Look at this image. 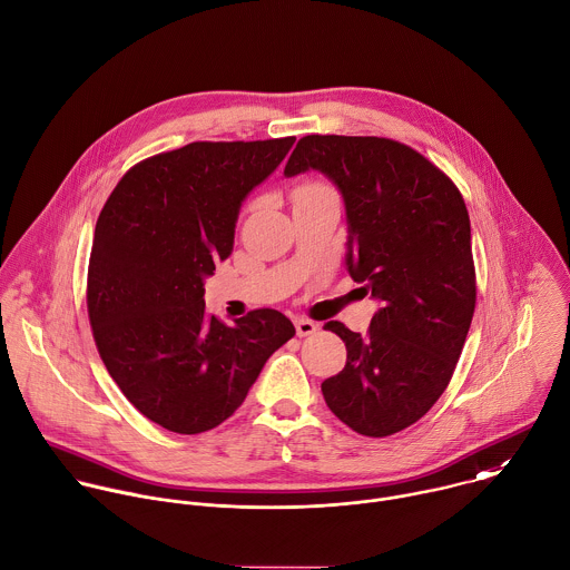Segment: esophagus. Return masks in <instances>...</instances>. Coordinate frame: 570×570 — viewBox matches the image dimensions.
Here are the masks:
<instances>
[{
    "mask_svg": "<svg viewBox=\"0 0 570 570\" xmlns=\"http://www.w3.org/2000/svg\"><path fill=\"white\" fill-rule=\"evenodd\" d=\"M295 328H297V335H299V337H308V335L317 333V328H320V326H317L313 320L299 317V320H295Z\"/></svg>",
    "mask_w": 570,
    "mask_h": 570,
    "instance_id": "34e87169",
    "label": "esophagus"
}]
</instances>
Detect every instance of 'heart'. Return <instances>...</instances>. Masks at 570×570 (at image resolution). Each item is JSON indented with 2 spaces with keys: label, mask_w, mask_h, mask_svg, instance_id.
Returning <instances> with one entry per match:
<instances>
[{
  "label": "heart",
  "mask_w": 570,
  "mask_h": 570,
  "mask_svg": "<svg viewBox=\"0 0 570 570\" xmlns=\"http://www.w3.org/2000/svg\"><path fill=\"white\" fill-rule=\"evenodd\" d=\"M320 193H331V188L322 181H304L295 188L293 197H302V195H320Z\"/></svg>",
  "instance_id": "heart-1"
}]
</instances>
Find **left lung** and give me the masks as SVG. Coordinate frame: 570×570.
<instances>
[{
	"instance_id": "left-lung-1",
	"label": "left lung",
	"mask_w": 570,
	"mask_h": 570,
	"mask_svg": "<svg viewBox=\"0 0 570 570\" xmlns=\"http://www.w3.org/2000/svg\"><path fill=\"white\" fill-rule=\"evenodd\" d=\"M308 168L342 190L348 273L382 304L366 335L326 324L348 355L322 393L348 429L389 438L433 409L462 355L478 299L469 210L442 168L389 137L306 135L284 175Z\"/></svg>"
}]
</instances>
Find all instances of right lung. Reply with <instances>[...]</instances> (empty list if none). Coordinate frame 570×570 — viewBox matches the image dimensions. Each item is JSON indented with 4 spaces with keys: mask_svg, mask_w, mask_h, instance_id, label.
<instances>
[{
    "mask_svg": "<svg viewBox=\"0 0 570 570\" xmlns=\"http://www.w3.org/2000/svg\"><path fill=\"white\" fill-rule=\"evenodd\" d=\"M293 141H193L146 157L99 213L86 282L95 346L126 400L166 431L219 426L295 335L275 308L226 326L204 306V277L230 255L244 197Z\"/></svg>",
    "mask_w": 570,
    "mask_h": 570,
    "instance_id": "right-lung-1",
    "label": "right lung"
}]
</instances>
